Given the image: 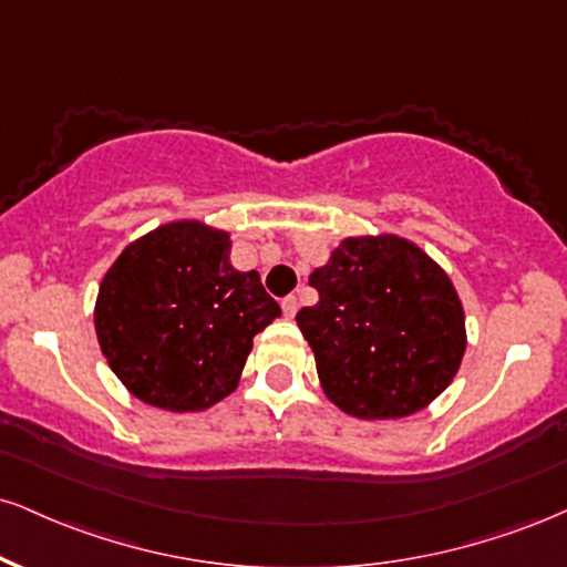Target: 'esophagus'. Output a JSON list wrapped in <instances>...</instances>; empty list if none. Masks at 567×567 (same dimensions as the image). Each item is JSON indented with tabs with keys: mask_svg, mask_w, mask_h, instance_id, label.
<instances>
[{
	"mask_svg": "<svg viewBox=\"0 0 567 567\" xmlns=\"http://www.w3.org/2000/svg\"><path fill=\"white\" fill-rule=\"evenodd\" d=\"M296 311H298V298L296 296L282 298V313H285V317L292 319V317H296Z\"/></svg>",
	"mask_w": 567,
	"mask_h": 567,
	"instance_id": "1",
	"label": "esophagus"
}]
</instances>
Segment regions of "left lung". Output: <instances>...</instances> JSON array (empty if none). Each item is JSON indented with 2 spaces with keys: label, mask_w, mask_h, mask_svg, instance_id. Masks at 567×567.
<instances>
[{
  "label": "left lung",
  "mask_w": 567,
  "mask_h": 567,
  "mask_svg": "<svg viewBox=\"0 0 567 567\" xmlns=\"http://www.w3.org/2000/svg\"><path fill=\"white\" fill-rule=\"evenodd\" d=\"M319 301L296 322L327 399L359 420H395L446 391L467 349L452 279L399 235L346 237L311 271Z\"/></svg>",
  "instance_id": "8db88e82"
}]
</instances>
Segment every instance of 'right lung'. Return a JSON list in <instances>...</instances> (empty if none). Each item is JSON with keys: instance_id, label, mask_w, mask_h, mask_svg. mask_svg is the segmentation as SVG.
I'll list each match as a JSON object with an SVG mask.
<instances>
[{"instance_id": "obj_1", "label": "right lung", "mask_w": 567, "mask_h": 567, "mask_svg": "<svg viewBox=\"0 0 567 567\" xmlns=\"http://www.w3.org/2000/svg\"><path fill=\"white\" fill-rule=\"evenodd\" d=\"M229 231L163 224L126 245L102 277L94 330L128 393L203 412L235 391L256 332L279 317L258 271L229 264Z\"/></svg>"}]
</instances>
